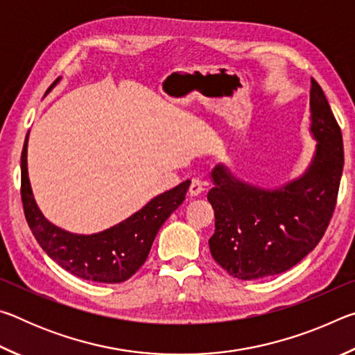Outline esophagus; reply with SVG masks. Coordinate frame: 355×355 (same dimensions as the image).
<instances>
[{"instance_id": "esophagus-1", "label": "esophagus", "mask_w": 355, "mask_h": 355, "mask_svg": "<svg viewBox=\"0 0 355 355\" xmlns=\"http://www.w3.org/2000/svg\"><path fill=\"white\" fill-rule=\"evenodd\" d=\"M205 189V183L200 178H192L189 186V196H199L200 192Z\"/></svg>"}]
</instances>
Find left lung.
Wrapping results in <instances>:
<instances>
[{"label":"left lung","mask_w":355,"mask_h":355,"mask_svg":"<svg viewBox=\"0 0 355 355\" xmlns=\"http://www.w3.org/2000/svg\"><path fill=\"white\" fill-rule=\"evenodd\" d=\"M310 135L316 141L307 169L280 188L243 182L225 164L211 171L214 209L209 250L241 280L291 269L321 241L335 209L343 173V137L320 84L311 80Z\"/></svg>","instance_id":"obj_1"}]
</instances>
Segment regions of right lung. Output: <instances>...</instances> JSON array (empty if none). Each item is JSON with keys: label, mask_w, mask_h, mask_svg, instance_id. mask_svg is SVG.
I'll use <instances>...</instances> for the list:
<instances>
[{"label": "right lung", "mask_w": 355, "mask_h": 355, "mask_svg": "<svg viewBox=\"0 0 355 355\" xmlns=\"http://www.w3.org/2000/svg\"><path fill=\"white\" fill-rule=\"evenodd\" d=\"M61 78L51 84L56 86ZM28 136L21 152V202L28 225L46 255L76 277L120 284L128 280L144 263L152 249L156 233L166 219L182 205L191 180L153 197L119 224L92 235H78L48 220L35 203L28 177Z\"/></svg>", "instance_id": "add662e5"}]
</instances>
